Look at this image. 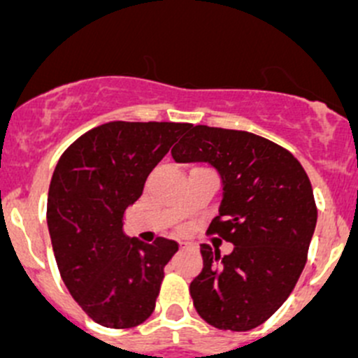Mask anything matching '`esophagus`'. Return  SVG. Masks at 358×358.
Instances as JSON below:
<instances>
[{
    "mask_svg": "<svg viewBox=\"0 0 358 358\" xmlns=\"http://www.w3.org/2000/svg\"><path fill=\"white\" fill-rule=\"evenodd\" d=\"M189 248H192L189 243H180V249H189Z\"/></svg>",
    "mask_w": 358,
    "mask_h": 358,
    "instance_id": "34e87169",
    "label": "esophagus"
}]
</instances>
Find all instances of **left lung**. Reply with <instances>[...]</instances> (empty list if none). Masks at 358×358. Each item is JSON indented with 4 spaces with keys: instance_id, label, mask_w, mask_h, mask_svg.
Returning a JSON list of instances; mask_svg holds the SVG:
<instances>
[{
    "instance_id": "8db88e82",
    "label": "left lung",
    "mask_w": 358,
    "mask_h": 358,
    "mask_svg": "<svg viewBox=\"0 0 358 358\" xmlns=\"http://www.w3.org/2000/svg\"><path fill=\"white\" fill-rule=\"evenodd\" d=\"M171 156L218 171L223 194L209 230L234 244L225 256L201 244L194 306L213 327L255 329L280 308L305 268L317 225L312 183L289 150L237 129L189 124Z\"/></svg>"
}]
</instances>
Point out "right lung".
Masks as SVG:
<instances>
[{
	"label": "right lung",
	"instance_id": "add662e5",
	"mask_svg": "<svg viewBox=\"0 0 358 358\" xmlns=\"http://www.w3.org/2000/svg\"><path fill=\"white\" fill-rule=\"evenodd\" d=\"M187 128L112 121L79 136L57 162L46 206L53 252L71 296L100 326L129 329L156 308L178 244L128 237L122 216Z\"/></svg>",
	"mask_w": 358,
	"mask_h": 358
}]
</instances>
